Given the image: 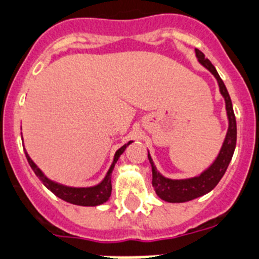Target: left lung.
I'll return each mask as SVG.
<instances>
[{
	"mask_svg": "<svg viewBox=\"0 0 259 259\" xmlns=\"http://www.w3.org/2000/svg\"><path fill=\"white\" fill-rule=\"evenodd\" d=\"M195 54L199 63L205 69L209 70L217 79L220 92H221L222 97L225 99L229 128H227L226 136H225L224 144H222L221 150H220L218 155L215 156L212 164L207 169H204L199 176L182 180L168 179V177L163 176L162 173L159 172L158 168L154 164L150 153L148 151L149 162H150L151 170H153V187L155 190L156 195L162 200L168 201V203H185V201L193 200V199L203 196L209 193V191H212L224 177L225 172H226L227 167L231 162L232 155H234L235 146H236V119H235L231 99H230L226 86H225L224 80L221 79L220 74L215 70L214 65L205 58L203 52L200 50L195 49Z\"/></svg>",
	"mask_w": 259,
	"mask_h": 259,
	"instance_id": "obj_1",
	"label": "left lung"
}]
</instances>
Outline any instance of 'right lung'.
Returning a JSON list of instances; mask_svg holds the SVG:
<instances>
[{
    "label": "right lung",
    "instance_id": "add662e5",
    "mask_svg": "<svg viewBox=\"0 0 259 259\" xmlns=\"http://www.w3.org/2000/svg\"><path fill=\"white\" fill-rule=\"evenodd\" d=\"M134 141H128L127 144L122 146V148L118 149L114 154L113 163H111L110 168L106 172L105 177L103 179V181L99 182L95 186L90 187H72L66 186V185L59 184L56 181H52L49 177L42 172L39 168L37 167L34 162H33L30 156L28 155V153L25 151V156H27V160L29 163V165L32 167L33 172L35 173V176L41 180L42 184L47 187V189L51 191V193L55 194L58 198L63 199V200L68 201L70 204H75V205H82V207H96V205H100V204L106 203L109 200L111 195V173H113L114 167H115V163L118 162L119 156L122 155L123 151L127 149V146L130 144H132Z\"/></svg>",
    "mask_w": 259,
    "mask_h": 259
}]
</instances>
